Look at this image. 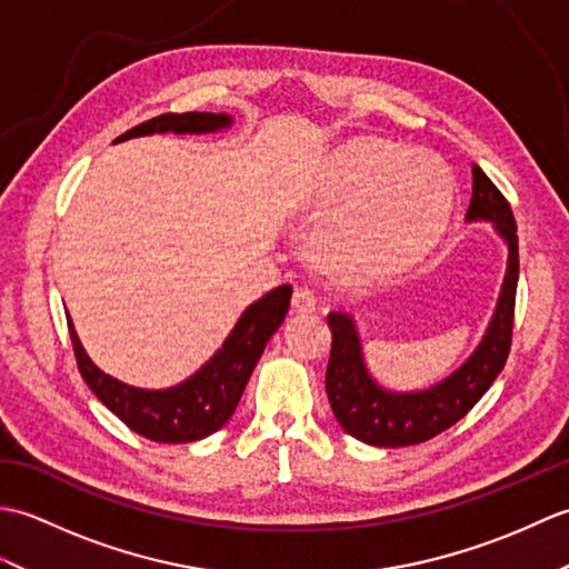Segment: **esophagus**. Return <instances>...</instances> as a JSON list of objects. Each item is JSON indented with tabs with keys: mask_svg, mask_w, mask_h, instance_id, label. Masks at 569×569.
<instances>
[{
	"mask_svg": "<svg viewBox=\"0 0 569 569\" xmlns=\"http://www.w3.org/2000/svg\"><path fill=\"white\" fill-rule=\"evenodd\" d=\"M316 306H318V300L310 288H296L293 300H291L293 312H298V316H310V312H316Z\"/></svg>",
	"mask_w": 569,
	"mask_h": 569,
	"instance_id": "esophagus-1",
	"label": "esophagus"
}]
</instances>
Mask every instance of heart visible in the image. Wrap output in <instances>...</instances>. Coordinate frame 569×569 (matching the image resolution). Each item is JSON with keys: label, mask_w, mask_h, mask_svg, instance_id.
Listing matches in <instances>:
<instances>
[{"label": "heart", "mask_w": 569, "mask_h": 569, "mask_svg": "<svg viewBox=\"0 0 569 569\" xmlns=\"http://www.w3.org/2000/svg\"><path fill=\"white\" fill-rule=\"evenodd\" d=\"M455 196L440 161L357 143L316 190L318 212H328L316 234L318 259L361 281L403 271L440 239Z\"/></svg>", "instance_id": "heart-1"}]
</instances>
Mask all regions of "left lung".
I'll return each instance as SVG.
<instances>
[{"mask_svg":"<svg viewBox=\"0 0 569 569\" xmlns=\"http://www.w3.org/2000/svg\"><path fill=\"white\" fill-rule=\"evenodd\" d=\"M493 222L509 247L503 286L489 328L462 367L426 391H389L371 377L361 352L357 322L347 312H330L332 352L325 391L342 430L373 447L426 442L462 420L499 377L511 352L518 286V237L511 204L479 166H471V202L467 222Z\"/></svg>","mask_w":569,"mask_h":569,"instance_id":"1","label":"left lung"}]
</instances>
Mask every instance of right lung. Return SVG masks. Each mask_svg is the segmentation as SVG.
Here are the masks:
<instances>
[{
    "label": "right lung",
    "instance_id": "add662e5",
    "mask_svg": "<svg viewBox=\"0 0 569 569\" xmlns=\"http://www.w3.org/2000/svg\"><path fill=\"white\" fill-rule=\"evenodd\" d=\"M229 124H232L229 114L168 112L124 131L122 137L114 139V143L147 134H166V131L210 134V131L227 129ZM291 286H278L259 298L257 303H251L241 312L234 330L229 332L224 345L217 349L210 361H204L186 381L159 391L137 389V386L104 373L82 349L70 316L66 318L72 352H76L84 383L127 428L153 442H196L220 430L232 418L266 342L281 328L288 306H291Z\"/></svg>",
    "mask_w": 569,
    "mask_h": 569
}]
</instances>
